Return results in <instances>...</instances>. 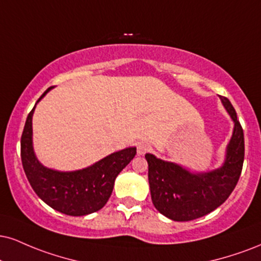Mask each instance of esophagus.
<instances>
[{
    "mask_svg": "<svg viewBox=\"0 0 261 261\" xmlns=\"http://www.w3.org/2000/svg\"><path fill=\"white\" fill-rule=\"evenodd\" d=\"M149 150H150V146L148 143H140L139 146H137V154L139 155L146 154V153L149 152Z\"/></svg>",
    "mask_w": 261,
    "mask_h": 261,
    "instance_id": "1",
    "label": "esophagus"
}]
</instances>
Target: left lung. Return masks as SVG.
Segmentation results:
<instances>
[{"instance_id":"1","label":"left lung","mask_w":261,"mask_h":261,"mask_svg":"<svg viewBox=\"0 0 261 261\" xmlns=\"http://www.w3.org/2000/svg\"><path fill=\"white\" fill-rule=\"evenodd\" d=\"M220 99L234 122L220 168L208 172H191L149 153L144 155L148 163L152 202L161 214L174 221L194 220L215 210L230 197L241 176L244 161L243 128L230 100L222 96Z\"/></svg>"}]
</instances>
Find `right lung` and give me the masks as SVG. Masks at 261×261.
I'll list each match as a JSON object with an SVG mask.
<instances>
[{"mask_svg":"<svg viewBox=\"0 0 261 261\" xmlns=\"http://www.w3.org/2000/svg\"><path fill=\"white\" fill-rule=\"evenodd\" d=\"M51 89H47L36 103ZM35 107L28 115L20 140L21 163L33 190L47 205L65 215L84 216L102 209L111 197L119 172L136 155V147L112 153L81 170L48 169L41 164L34 152L33 114Z\"/></svg>","mask_w":261,"mask_h":261,"instance_id":"1","label":"right lung"}]
</instances>
